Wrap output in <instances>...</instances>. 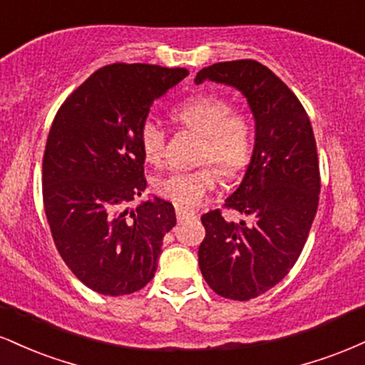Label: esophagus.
<instances>
[{"instance_id":"esophagus-1","label":"esophagus","mask_w":365,"mask_h":365,"mask_svg":"<svg viewBox=\"0 0 365 365\" xmlns=\"http://www.w3.org/2000/svg\"><path fill=\"white\" fill-rule=\"evenodd\" d=\"M177 217H178V221L190 220V217H197V212H195V211H192V209L177 207Z\"/></svg>"}]
</instances>
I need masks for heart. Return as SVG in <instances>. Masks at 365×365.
Wrapping results in <instances>:
<instances>
[{
    "label": "heart",
    "mask_w": 365,
    "mask_h": 365,
    "mask_svg": "<svg viewBox=\"0 0 365 365\" xmlns=\"http://www.w3.org/2000/svg\"><path fill=\"white\" fill-rule=\"evenodd\" d=\"M175 120L202 135L199 161H212L226 175H235L249 165L254 150V130L242 110L216 96H194L173 111ZM140 149L145 161L159 165L165 159L166 137L156 121L142 123ZM220 183L216 166L204 165L197 170L171 171L156 182L159 195L180 207H194Z\"/></svg>",
    "instance_id": "heart-1"
}]
</instances>
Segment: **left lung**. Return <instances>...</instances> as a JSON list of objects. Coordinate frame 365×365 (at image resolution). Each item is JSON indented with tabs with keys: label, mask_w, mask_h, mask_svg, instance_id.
I'll list each match as a JSON object with an SVG mask.
<instances>
[{
	"label": "left lung",
	"mask_w": 365,
	"mask_h": 365,
	"mask_svg": "<svg viewBox=\"0 0 365 365\" xmlns=\"http://www.w3.org/2000/svg\"><path fill=\"white\" fill-rule=\"evenodd\" d=\"M206 81L245 96L255 142L244 180L225 200L250 221H228L220 209L202 215L199 267L217 295L250 300L282 282L307 242L321 192L316 139L297 96L259 61L215 63L197 73V86Z\"/></svg>",
	"instance_id": "left-lung-1"
}]
</instances>
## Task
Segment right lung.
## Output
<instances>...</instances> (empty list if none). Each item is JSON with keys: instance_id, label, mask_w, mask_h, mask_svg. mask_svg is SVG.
I'll return each mask as SVG.
<instances>
[{"instance_id": "1", "label": "right lung", "mask_w": 365, "mask_h": 365, "mask_svg": "<svg viewBox=\"0 0 365 365\" xmlns=\"http://www.w3.org/2000/svg\"><path fill=\"white\" fill-rule=\"evenodd\" d=\"M188 75L185 68L113 63L94 72L54 116L43 159V200L58 252L101 295L144 288L158 269L173 204L145 190L140 127L150 106Z\"/></svg>"}]
</instances>
